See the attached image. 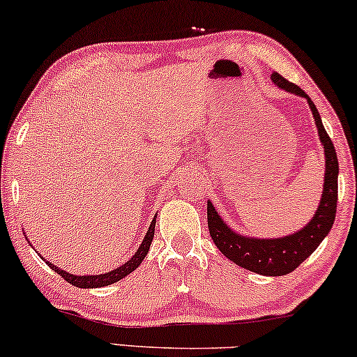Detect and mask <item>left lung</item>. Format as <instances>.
Returning <instances> with one entry per match:
<instances>
[{"label":"left lung","instance_id":"8db88e82","mask_svg":"<svg viewBox=\"0 0 357 357\" xmlns=\"http://www.w3.org/2000/svg\"><path fill=\"white\" fill-rule=\"evenodd\" d=\"M272 82L282 90L307 98L310 109H312L314 124L318 128V136L325 149V183H323V193L318 210L310 220L307 226L297 233L284 236V238H248V236L238 234L221 220L218 211L215 210L211 202H208V229H210L213 243L216 248L225 254L229 261L261 275H287L295 271L312 254L314 249L320 246V243L330 233L333 223L336 218V203H337V157L335 146H333L330 136L323 126L320 113L310 96L305 93L302 88L290 83L287 78L272 72Z\"/></svg>","mask_w":357,"mask_h":357}]
</instances>
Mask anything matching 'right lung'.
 I'll return each mask as SVG.
<instances>
[{
  "instance_id": "right-lung-1",
  "label": "right lung",
  "mask_w": 357,
  "mask_h": 357,
  "mask_svg": "<svg viewBox=\"0 0 357 357\" xmlns=\"http://www.w3.org/2000/svg\"><path fill=\"white\" fill-rule=\"evenodd\" d=\"M155 218H157V216H154V220H152L149 229H147V233L144 236V239H142V243H141V246H139L137 252L134 254V256L129 259L126 264L119 266L118 269L109 271V272H106V274H100V275H75V274H68V272L59 269L57 266H54V264H50V262H47L49 267L52 271L57 272L59 275H62L63 280H67L68 284L78 287V289H98V287H106V285L114 284V282L121 280L123 277L131 274L132 271H136L137 267L141 266V262L144 261L147 252H149L152 239H154ZM39 256H40V254H39ZM44 261H45V259H44Z\"/></svg>"
}]
</instances>
